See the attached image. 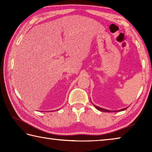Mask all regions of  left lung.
Returning <instances> with one entry per match:
<instances>
[{
	"label": "left lung",
	"instance_id": "1",
	"mask_svg": "<svg viewBox=\"0 0 152 152\" xmlns=\"http://www.w3.org/2000/svg\"><path fill=\"white\" fill-rule=\"evenodd\" d=\"M94 106L96 107V109H97L98 110H101V111H102V112H110V110H106V109H102V108H101V107H97V106H96V105H94ZM126 109H127V108H125V109H121V110H119L120 111H121V110H125Z\"/></svg>",
	"mask_w": 152,
	"mask_h": 152
}]
</instances>
